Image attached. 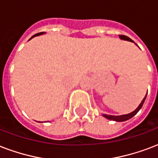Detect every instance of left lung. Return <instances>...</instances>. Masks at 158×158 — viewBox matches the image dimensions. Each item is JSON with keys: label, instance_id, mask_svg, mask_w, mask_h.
I'll return each instance as SVG.
<instances>
[{"label": "left lung", "instance_id": "left-lung-1", "mask_svg": "<svg viewBox=\"0 0 158 158\" xmlns=\"http://www.w3.org/2000/svg\"><path fill=\"white\" fill-rule=\"evenodd\" d=\"M120 37V39L122 40H127V41H131V42H133V40L128 38L127 36L126 35H119ZM134 43V42H133ZM147 94H148V93H147ZM147 94L146 96L144 97V98L143 99V101L141 102V103L138 105V107L136 108L135 110L132 113H130V114H124V115H120V116H114V115H108V114H103V116L104 118H106L107 119H109V120H113V121H116V122H123V121H127L128 119H130L131 118L134 116L135 114H138V112L140 110L142 107H143V103H144V101L146 99V97H147Z\"/></svg>", "mask_w": 158, "mask_h": 158}]
</instances>
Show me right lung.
Here are the masks:
<instances>
[{
  "mask_svg": "<svg viewBox=\"0 0 158 158\" xmlns=\"http://www.w3.org/2000/svg\"><path fill=\"white\" fill-rule=\"evenodd\" d=\"M43 34H44V32H40V33L35 34V35H33V36H32V37H31V39H30V40H31V39H32V38H33V37H35V36H38V35H43Z\"/></svg>",
  "mask_w": 158,
  "mask_h": 158,
  "instance_id": "obj_1",
  "label": "right lung"
}]
</instances>
